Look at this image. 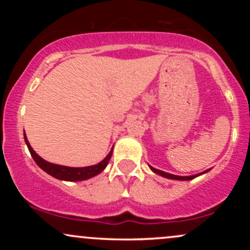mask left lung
Wrapping results in <instances>:
<instances>
[{"mask_svg": "<svg viewBox=\"0 0 250 250\" xmlns=\"http://www.w3.org/2000/svg\"><path fill=\"white\" fill-rule=\"evenodd\" d=\"M149 167H150V169H151V170L154 171L155 174L161 175V176H163V177H167V179H171V180H180V181H188V180H193V179H195V177L200 176V175H202V174L207 173V171H208V170H206V171H203V173H200V174H196V175H191V176H177V175H173V174L166 173V171L159 170V169H156V168L151 167V166H149Z\"/></svg>", "mask_w": 250, "mask_h": 250, "instance_id": "left-lung-1", "label": "left lung"}]
</instances>
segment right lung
<instances>
[{
    "label": "right lung",
    "instance_id": "right-lung-1",
    "mask_svg": "<svg viewBox=\"0 0 250 250\" xmlns=\"http://www.w3.org/2000/svg\"><path fill=\"white\" fill-rule=\"evenodd\" d=\"M24 141L25 145H27L28 149H29L31 156H33L34 161L37 163L40 168L42 170H44L45 173L51 175L53 177H55L57 180L62 181H71V182H75V181H83L88 180L90 177L96 176L101 171L104 170V168L107 167L109 160H110L111 154H113V148H111L110 153H109L104 159L102 160L101 162L97 163V165L89 166V167H81V168H73V167H65V166H60V165H54V163H50L45 160H43L41 156H39L34 149L31 148V146L28 142L27 136H25L24 133Z\"/></svg>",
    "mask_w": 250,
    "mask_h": 250
}]
</instances>
